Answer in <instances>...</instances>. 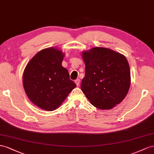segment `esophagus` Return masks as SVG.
Here are the masks:
<instances>
[{"instance_id": "1", "label": "esophagus", "mask_w": 154, "mask_h": 154, "mask_svg": "<svg viewBox=\"0 0 154 154\" xmlns=\"http://www.w3.org/2000/svg\"><path fill=\"white\" fill-rule=\"evenodd\" d=\"M75 83L77 86H79V84H80V79H77L75 81Z\"/></svg>"}]
</instances>
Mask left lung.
<instances>
[{
  "mask_svg": "<svg viewBox=\"0 0 154 154\" xmlns=\"http://www.w3.org/2000/svg\"><path fill=\"white\" fill-rule=\"evenodd\" d=\"M85 76L81 90L95 107L110 109L122 102L129 91L130 69L125 56L103 47L82 52Z\"/></svg>",
  "mask_w": 154,
  "mask_h": 154,
  "instance_id": "1",
  "label": "left lung"
}]
</instances>
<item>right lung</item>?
<instances>
[{
  "mask_svg": "<svg viewBox=\"0 0 154 154\" xmlns=\"http://www.w3.org/2000/svg\"><path fill=\"white\" fill-rule=\"evenodd\" d=\"M64 57L58 48H45L29 61L24 70L25 93L35 105L45 110L58 108L77 86L62 66Z\"/></svg>",
  "mask_w": 154,
  "mask_h": 154,
  "instance_id": "right-lung-1",
  "label": "right lung"
}]
</instances>
